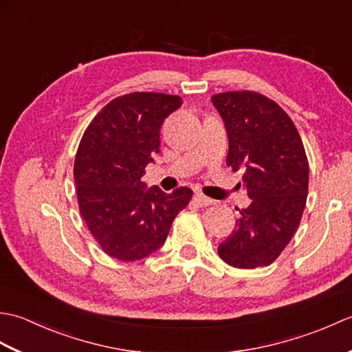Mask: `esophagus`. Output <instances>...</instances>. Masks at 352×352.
<instances>
[{"label": "esophagus", "mask_w": 352, "mask_h": 352, "mask_svg": "<svg viewBox=\"0 0 352 352\" xmlns=\"http://www.w3.org/2000/svg\"><path fill=\"white\" fill-rule=\"evenodd\" d=\"M193 201H195V204H197V206H199V207H208V206L214 204V201H213V199L204 197L203 193H197V195L193 197Z\"/></svg>", "instance_id": "obj_1"}]
</instances>
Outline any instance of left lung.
<instances>
[{
  "instance_id": "8db88e82",
  "label": "left lung",
  "mask_w": 352,
  "mask_h": 352,
  "mask_svg": "<svg viewBox=\"0 0 352 352\" xmlns=\"http://www.w3.org/2000/svg\"><path fill=\"white\" fill-rule=\"evenodd\" d=\"M212 102L226 122L227 164L245 168L242 182L251 198L218 254L233 267L267 266L294 237L307 201L302 140L286 111L258 92H222Z\"/></svg>"
}]
</instances>
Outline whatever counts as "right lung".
Here are the masks:
<instances>
[{"instance_id": "obj_1", "label": "right lung", "mask_w": 352, "mask_h": 352, "mask_svg": "<svg viewBox=\"0 0 352 352\" xmlns=\"http://www.w3.org/2000/svg\"><path fill=\"white\" fill-rule=\"evenodd\" d=\"M183 104L177 95L133 92L104 106L80 140L74 180L91 234L110 257L134 261L164 243L175 216L193 192L164 193L142 182L160 151V126Z\"/></svg>"}]
</instances>
